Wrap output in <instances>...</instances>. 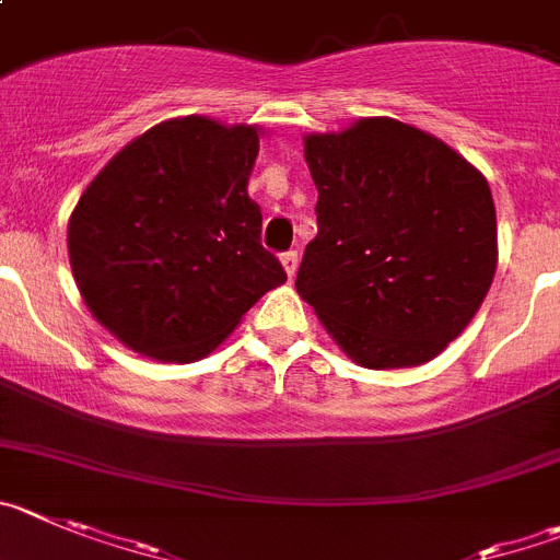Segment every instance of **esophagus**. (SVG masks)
<instances>
[{"instance_id": "34e87169", "label": "esophagus", "mask_w": 560, "mask_h": 560, "mask_svg": "<svg viewBox=\"0 0 560 560\" xmlns=\"http://www.w3.org/2000/svg\"><path fill=\"white\" fill-rule=\"evenodd\" d=\"M283 269H285V275L289 277H294L296 275V266H300V255L294 253V249H291V253H283Z\"/></svg>"}]
</instances>
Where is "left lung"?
<instances>
[{
    "label": "left lung",
    "mask_w": 560,
    "mask_h": 560,
    "mask_svg": "<svg viewBox=\"0 0 560 560\" xmlns=\"http://www.w3.org/2000/svg\"><path fill=\"white\" fill-rule=\"evenodd\" d=\"M319 233L296 291L355 363H428L464 332L497 269L491 188L469 161L397 119L305 138Z\"/></svg>",
    "instance_id": "obj_1"
}]
</instances>
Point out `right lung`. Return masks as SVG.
<instances>
[{"label":"right lung","instance_id":"1","mask_svg":"<svg viewBox=\"0 0 560 560\" xmlns=\"http://www.w3.org/2000/svg\"><path fill=\"white\" fill-rule=\"evenodd\" d=\"M255 158V127L183 116L127 143L85 188L69 219L71 271L130 350L199 361L285 283L246 194Z\"/></svg>","mask_w":560,"mask_h":560}]
</instances>
